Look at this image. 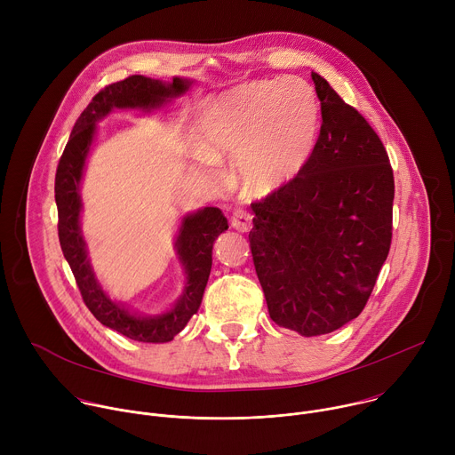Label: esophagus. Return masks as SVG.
Returning <instances> with one entry per match:
<instances>
[{"mask_svg":"<svg viewBox=\"0 0 455 455\" xmlns=\"http://www.w3.org/2000/svg\"><path fill=\"white\" fill-rule=\"evenodd\" d=\"M230 223L232 227L237 230V232H248L251 228V216L243 211V209H237L232 218H230Z\"/></svg>","mask_w":455,"mask_h":455,"instance_id":"esophagus-1","label":"esophagus"}]
</instances>
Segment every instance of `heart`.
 <instances>
[{"instance_id":"heart-1","label":"heart","mask_w":455,"mask_h":455,"mask_svg":"<svg viewBox=\"0 0 455 455\" xmlns=\"http://www.w3.org/2000/svg\"><path fill=\"white\" fill-rule=\"evenodd\" d=\"M320 106L302 79L255 81L212 99L200 133L212 156H237L250 196L267 198L306 167L318 133Z\"/></svg>"}]
</instances>
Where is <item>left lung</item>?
<instances>
[{
	"label": "left lung",
	"instance_id": "obj_1",
	"mask_svg": "<svg viewBox=\"0 0 455 455\" xmlns=\"http://www.w3.org/2000/svg\"><path fill=\"white\" fill-rule=\"evenodd\" d=\"M322 125L302 172L251 204L248 234L268 313L302 337L331 333L367 304L393 239L395 176L369 122L311 72Z\"/></svg>",
	"mask_w": 455,
	"mask_h": 455
}]
</instances>
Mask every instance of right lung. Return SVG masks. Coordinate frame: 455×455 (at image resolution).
<instances>
[{
    "mask_svg": "<svg viewBox=\"0 0 455 455\" xmlns=\"http://www.w3.org/2000/svg\"><path fill=\"white\" fill-rule=\"evenodd\" d=\"M192 79L174 77L171 83L144 76H132L100 90L77 118L70 140L64 148L55 172V204L59 214V243L76 275L83 300L106 328L137 342H171L200 309L212 268V246L228 228L218 207H204L181 218L174 239L178 261L185 272V286L174 304L162 313L146 315L113 300L100 286L88 257V244L81 230V181L97 135V122L113 109H140L151 113L185 95Z\"/></svg>",
    "mask_w": 455,
    "mask_h": 455,
    "instance_id": "add662e5",
    "label": "right lung"
}]
</instances>
